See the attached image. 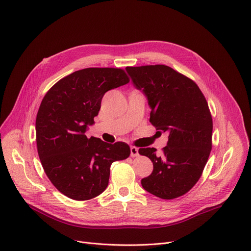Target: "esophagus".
<instances>
[{
	"instance_id": "obj_1",
	"label": "esophagus",
	"mask_w": 251,
	"mask_h": 251,
	"mask_svg": "<svg viewBox=\"0 0 251 251\" xmlns=\"http://www.w3.org/2000/svg\"><path fill=\"white\" fill-rule=\"evenodd\" d=\"M138 155V149L135 147H130V156L134 157Z\"/></svg>"
}]
</instances>
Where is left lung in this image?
<instances>
[{
  "label": "left lung",
  "instance_id": "1",
  "mask_svg": "<svg viewBox=\"0 0 251 251\" xmlns=\"http://www.w3.org/2000/svg\"><path fill=\"white\" fill-rule=\"evenodd\" d=\"M133 86L148 98L150 122L169 132L161 153L138 150L151 158L153 171L143 187L162 200L183 196L196 184L207 162L212 143V119L207 101L192 79L164 65L126 67Z\"/></svg>",
  "mask_w": 251,
  "mask_h": 251
}]
</instances>
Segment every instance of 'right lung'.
I'll return each mask as SVG.
<instances>
[{"label":"right lung","instance_id":"obj_1","mask_svg":"<svg viewBox=\"0 0 251 251\" xmlns=\"http://www.w3.org/2000/svg\"><path fill=\"white\" fill-rule=\"evenodd\" d=\"M129 81L114 68L76 71L49 90L36 119V141L43 169L60 192L75 201H89L106 188L110 165L129 156L123 142L107 144L87 137L103 95Z\"/></svg>","mask_w":251,"mask_h":251}]
</instances>
